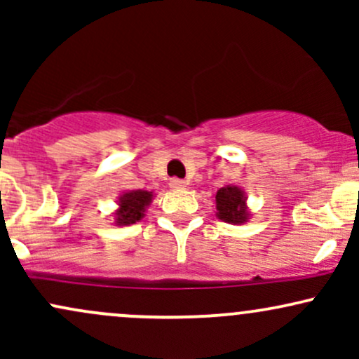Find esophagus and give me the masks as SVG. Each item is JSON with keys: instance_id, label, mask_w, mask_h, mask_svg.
Instances as JSON below:
<instances>
[{"instance_id": "1", "label": "esophagus", "mask_w": 359, "mask_h": 359, "mask_svg": "<svg viewBox=\"0 0 359 359\" xmlns=\"http://www.w3.org/2000/svg\"><path fill=\"white\" fill-rule=\"evenodd\" d=\"M185 185H187V182H185V180H182V179H172L170 180V187L172 189H184Z\"/></svg>"}]
</instances>
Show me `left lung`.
<instances>
[{"label": "left lung", "instance_id": "left-lung-1", "mask_svg": "<svg viewBox=\"0 0 359 359\" xmlns=\"http://www.w3.org/2000/svg\"><path fill=\"white\" fill-rule=\"evenodd\" d=\"M216 209L219 219L233 224L245 222L248 214L245 211V196L234 185L221 187L216 194Z\"/></svg>", "mask_w": 359, "mask_h": 359}]
</instances>
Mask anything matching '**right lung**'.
I'll return each instance as SVG.
<instances>
[{
	"label": "right lung",
	"instance_id": "add662e5",
	"mask_svg": "<svg viewBox=\"0 0 359 359\" xmlns=\"http://www.w3.org/2000/svg\"><path fill=\"white\" fill-rule=\"evenodd\" d=\"M151 201V192L131 191L119 197V211L116 212L118 224H133L142 219L148 203Z\"/></svg>",
	"mask_w": 359,
	"mask_h": 359
}]
</instances>
